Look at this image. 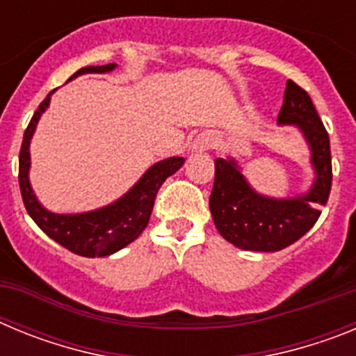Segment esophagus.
I'll list each match as a JSON object with an SVG mask.
<instances>
[{"label": "esophagus", "mask_w": 356, "mask_h": 356, "mask_svg": "<svg viewBox=\"0 0 356 356\" xmlns=\"http://www.w3.org/2000/svg\"><path fill=\"white\" fill-rule=\"evenodd\" d=\"M213 144H216V137L210 131H205V134L197 135L191 147H193V151H207L213 147Z\"/></svg>", "instance_id": "obj_1"}]
</instances>
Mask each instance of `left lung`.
Wrapping results in <instances>:
<instances>
[{"mask_svg":"<svg viewBox=\"0 0 356 356\" xmlns=\"http://www.w3.org/2000/svg\"><path fill=\"white\" fill-rule=\"evenodd\" d=\"M280 127H296L310 149L314 181L305 194L271 197L257 193L242 175L237 160L216 159L210 213L217 232L246 251H280L294 244L316 225L332 188V153L328 131L312 99L300 85L287 81Z\"/></svg>","mask_w":356,"mask_h":356,"instance_id":"left-lung-1","label":"left lung"}]
</instances>
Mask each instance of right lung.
Instances as JSON below:
<instances>
[{
    "label": "right lung",
    "instance_id": "1",
    "mask_svg": "<svg viewBox=\"0 0 356 356\" xmlns=\"http://www.w3.org/2000/svg\"><path fill=\"white\" fill-rule=\"evenodd\" d=\"M115 67L118 64L87 65L74 72L69 80H74L76 76L87 74V72L103 74V72L114 71ZM55 90H51L44 97V102L35 110V114L24 131L23 144L19 151V187H21L23 203L35 225L65 250L80 254V257H89V259L108 257V254L127 248L130 242H134L143 234L149 221L160 185L184 165L185 159L169 156V159L153 163L127 194H122L114 203L102 207V209L80 213L49 212L48 209L40 205L30 184V143L35 134L37 122H39L40 115L48 110L51 94Z\"/></svg>",
    "mask_w": 356,
    "mask_h": 356
}]
</instances>
